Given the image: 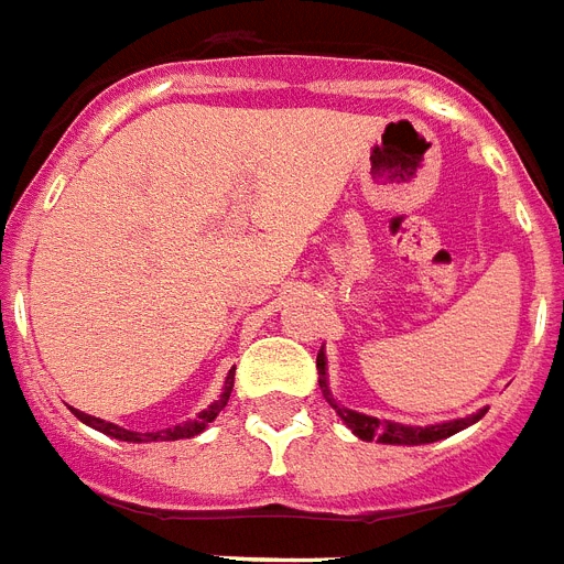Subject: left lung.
Instances as JSON below:
<instances>
[{
	"label": "left lung",
	"mask_w": 564,
	"mask_h": 564,
	"mask_svg": "<svg viewBox=\"0 0 564 564\" xmlns=\"http://www.w3.org/2000/svg\"><path fill=\"white\" fill-rule=\"evenodd\" d=\"M316 369H319V387L325 390V397H328V381H325V355L319 351V358H316ZM330 402V397H328ZM334 411H337L346 425H349L351 432L360 437V441H378V444H435V441H444V437L455 435V432H462L467 429L470 423L476 420H482L485 411L473 416H464V420H453V423H441V425H402V423H381L378 416H367V414H358V411H349V408H339L337 402H330Z\"/></svg>",
	"instance_id": "obj_1"
}]
</instances>
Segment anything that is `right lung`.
<instances>
[{
    "label": "right lung",
    "instance_id": "1",
    "mask_svg": "<svg viewBox=\"0 0 564 564\" xmlns=\"http://www.w3.org/2000/svg\"><path fill=\"white\" fill-rule=\"evenodd\" d=\"M230 390H234V372L227 376L225 393H221V399H215L213 405L206 408V411H200V414H197V420H192V423H183V425H174V429H165V432H148V435L129 432V429H120V425H115V423H106V420H100V416L82 414V411H76V416H79L82 423H88L91 429L102 432V435L118 437V441H129V444H141V441H180V437L200 435V432L206 429V423H213L215 416H218V411L227 405V399H230Z\"/></svg>",
    "mask_w": 564,
    "mask_h": 564
}]
</instances>
